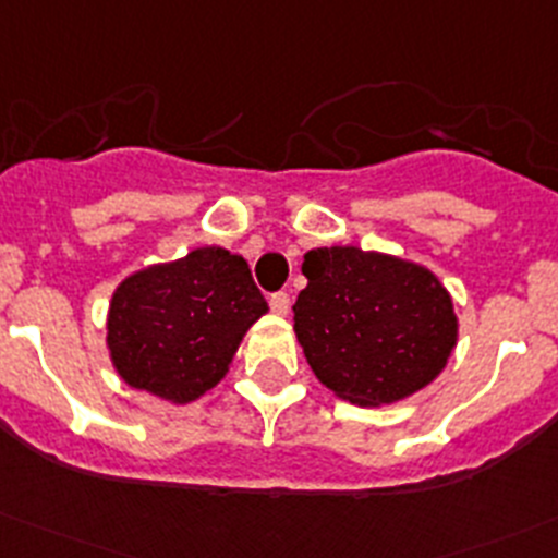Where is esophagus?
Returning a JSON list of instances; mask_svg holds the SVG:
<instances>
[{"instance_id":"34e87169","label":"esophagus","mask_w":558,"mask_h":558,"mask_svg":"<svg viewBox=\"0 0 558 558\" xmlns=\"http://www.w3.org/2000/svg\"><path fill=\"white\" fill-rule=\"evenodd\" d=\"M270 312H274V315H279V317H284L290 312V295L288 293H274L270 295Z\"/></svg>"}]
</instances>
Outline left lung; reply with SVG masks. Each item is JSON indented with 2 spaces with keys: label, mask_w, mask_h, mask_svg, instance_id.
Instances as JSON below:
<instances>
[{
  "label": "left lung",
  "mask_w": 558,
  "mask_h": 558,
  "mask_svg": "<svg viewBox=\"0 0 558 558\" xmlns=\"http://www.w3.org/2000/svg\"><path fill=\"white\" fill-rule=\"evenodd\" d=\"M293 331L312 373L359 408L400 402L444 373L460 320L427 265L359 246L304 254Z\"/></svg>",
  "instance_id": "8db88e82"
}]
</instances>
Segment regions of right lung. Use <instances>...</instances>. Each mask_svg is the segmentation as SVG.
I'll return each mask as SVG.
<instances>
[{
    "mask_svg": "<svg viewBox=\"0 0 558 558\" xmlns=\"http://www.w3.org/2000/svg\"><path fill=\"white\" fill-rule=\"evenodd\" d=\"M268 312L241 254L199 246L117 284L106 348L131 389L189 405L227 373L248 328Z\"/></svg>",
    "mask_w": 558,
    "mask_h": 558,
    "instance_id": "1",
    "label": "right lung"
}]
</instances>
